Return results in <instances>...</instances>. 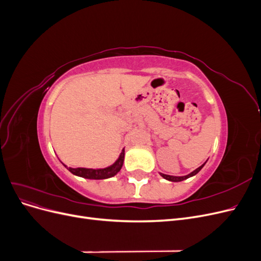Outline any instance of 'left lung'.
<instances>
[{
	"label": "left lung",
	"mask_w": 261,
	"mask_h": 261,
	"mask_svg": "<svg viewBox=\"0 0 261 261\" xmlns=\"http://www.w3.org/2000/svg\"><path fill=\"white\" fill-rule=\"evenodd\" d=\"M204 164H206V163H203L202 165H200V167H199L198 169H196L195 171H193V172L191 173V174H188V175H186V176H171V175H167V174H162V173H161V176L164 177L165 179L171 180V181H180V180H184V179H186V178H188V177L196 175L197 173H198V172L202 169V167H203Z\"/></svg>",
	"instance_id": "obj_1"
}]
</instances>
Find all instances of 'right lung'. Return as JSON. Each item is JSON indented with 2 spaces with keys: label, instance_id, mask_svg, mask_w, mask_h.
I'll use <instances>...</instances> for the list:
<instances>
[{
  "label": "right lung",
  "instance_id": "add662e5",
  "mask_svg": "<svg viewBox=\"0 0 261 261\" xmlns=\"http://www.w3.org/2000/svg\"><path fill=\"white\" fill-rule=\"evenodd\" d=\"M124 150H122V152L120 154V158L115 161L110 167L106 169H86V168H67L70 173H73L74 175L77 176H82L85 178H90V179H105L114 176L117 172H120V170L123 167V162H124ZM66 167V165H65Z\"/></svg>",
  "mask_w": 261,
  "mask_h": 261
}]
</instances>
